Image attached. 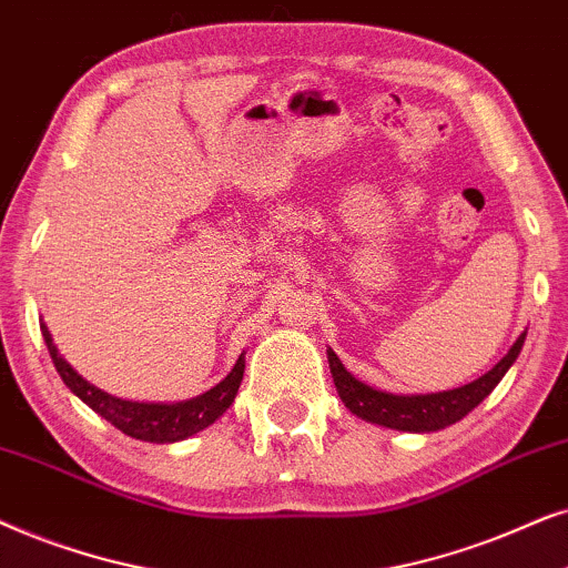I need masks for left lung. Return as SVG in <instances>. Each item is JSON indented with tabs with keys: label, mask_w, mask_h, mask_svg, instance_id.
<instances>
[{
	"label": "left lung",
	"mask_w": 568,
	"mask_h": 568,
	"mask_svg": "<svg viewBox=\"0 0 568 568\" xmlns=\"http://www.w3.org/2000/svg\"><path fill=\"white\" fill-rule=\"evenodd\" d=\"M525 345V332L517 337V343L511 345V351L504 355L501 361L490 368L488 374H483L480 379L459 389L438 392V395H387L368 384L355 379L347 368L339 363V358L332 351H327L329 358V372L335 379L337 395L343 399L345 407L358 418L368 423H379V426L397 428V430H413V434H426V430L447 428L452 423L463 420L473 407H478L490 392L496 389V384L504 379V374L509 372V366L517 361V355Z\"/></svg>",
	"instance_id": "left-lung-1"
}]
</instances>
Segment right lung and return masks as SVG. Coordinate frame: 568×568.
Returning <instances> with one entry per match:
<instances>
[{
    "label": "right lung",
    "instance_id": "obj_1",
    "mask_svg": "<svg viewBox=\"0 0 568 568\" xmlns=\"http://www.w3.org/2000/svg\"><path fill=\"white\" fill-rule=\"evenodd\" d=\"M41 335L47 339L49 355L54 361L59 376L78 395L82 403L116 426L121 434L140 438V442L150 444H171L181 442V438L196 434V430L207 428L221 415L229 410V405L236 397L239 384L244 379V355L231 368V374L213 387L205 395L186 399V403L176 405H150V403H130V399L111 397L109 392H101L93 384H88L74 368L59 355L54 339L49 335L47 324H41Z\"/></svg>",
    "mask_w": 568,
    "mask_h": 568
}]
</instances>
